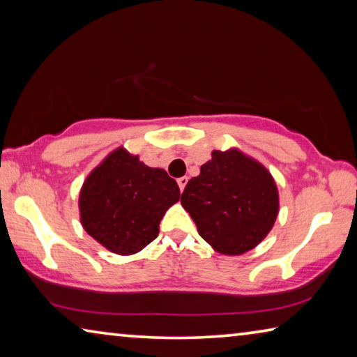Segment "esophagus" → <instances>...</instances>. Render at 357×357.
Returning a JSON list of instances; mask_svg holds the SVG:
<instances>
[{
    "label": "esophagus",
    "instance_id": "34e87169",
    "mask_svg": "<svg viewBox=\"0 0 357 357\" xmlns=\"http://www.w3.org/2000/svg\"><path fill=\"white\" fill-rule=\"evenodd\" d=\"M187 181H189V178H185V176H183V178H179V179H178V185H179V190H181V192L184 190V187H185V184H187Z\"/></svg>",
    "mask_w": 357,
    "mask_h": 357
}]
</instances>
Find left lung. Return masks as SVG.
Instances as JSON below:
<instances>
[{"label":"left lung","mask_w":357,"mask_h":357,"mask_svg":"<svg viewBox=\"0 0 357 357\" xmlns=\"http://www.w3.org/2000/svg\"><path fill=\"white\" fill-rule=\"evenodd\" d=\"M181 204L215 252L243 255L274 227L279 190L268 168L231 148L213 151V159L187 183Z\"/></svg>","instance_id":"obj_1"}]
</instances>
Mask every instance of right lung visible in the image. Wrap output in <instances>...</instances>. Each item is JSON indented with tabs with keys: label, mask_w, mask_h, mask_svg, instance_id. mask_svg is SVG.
<instances>
[{
	"label": "right lung",
	"mask_w": 357,
	"mask_h": 357,
	"mask_svg": "<svg viewBox=\"0 0 357 357\" xmlns=\"http://www.w3.org/2000/svg\"><path fill=\"white\" fill-rule=\"evenodd\" d=\"M176 181L151 168L123 146L88 174L78 197L80 222L113 253L134 255L159 234L167 209L179 200Z\"/></svg>",
	"instance_id": "obj_1"
}]
</instances>
